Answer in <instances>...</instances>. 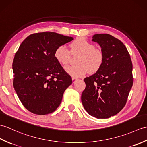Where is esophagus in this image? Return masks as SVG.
<instances>
[{
	"label": "esophagus",
	"instance_id": "34e87169",
	"mask_svg": "<svg viewBox=\"0 0 147 147\" xmlns=\"http://www.w3.org/2000/svg\"><path fill=\"white\" fill-rule=\"evenodd\" d=\"M77 80H78V78H74V77H73V78H72L73 83H74V82H76Z\"/></svg>",
	"mask_w": 147,
	"mask_h": 147
}]
</instances>
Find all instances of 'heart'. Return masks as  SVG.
<instances>
[{"label": "heart", "instance_id": "obj_1", "mask_svg": "<svg viewBox=\"0 0 147 147\" xmlns=\"http://www.w3.org/2000/svg\"><path fill=\"white\" fill-rule=\"evenodd\" d=\"M72 53L80 54L76 65L64 67L66 72L74 78L84 76L90 71L94 73L101 69L104 63V54L93 43L84 38H78L70 44ZM54 57L59 63L65 65L69 59L70 52L64 45L58 46L54 51Z\"/></svg>", "mask_w": 147, "mask_h": 147}]
</instances>
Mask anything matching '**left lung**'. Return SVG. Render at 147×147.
Segmentation results:
<instances>
[{
    "label": "left lung",
    "mask_w": 147,
    "mask_h": 147,
    "mask_svg": "<svg viewBox=\"0 0 147 147\" xmlns=\"http://www.w3.org/2000/svg\"><path fill=\"white\" fill-rule=\"evenodd\" d=\"M92 41L100 46L104 54L101 69L84 78L86 88L81 101L88 114L108 118L120 112L127 103L133 85L132 63L127 47L108 34H97Z\"/></svg>",
    "instance_id": "1"
}]
</instances>
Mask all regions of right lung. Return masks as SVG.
Returning a JSON list of instances; mask_svg holds the SVG:
<instances>
[{"label": "right lung", "instance_id": "right-lung-1", "mask_svg": "<svg viewBox=\"0 0 147 147\" xmlns=\"http://www.w3.org/2000/svg\"><path fill=\"white\" fill-rule=\"evenodd\" d=\"M73 39L44 32L29 36L20 45L12 63L13 88L24 107L32 113L44 115L55 111L72 83L54 54L58 46Z\"/></svg>", "mask_w": 147, "mask_h": 147}]
</instances>
